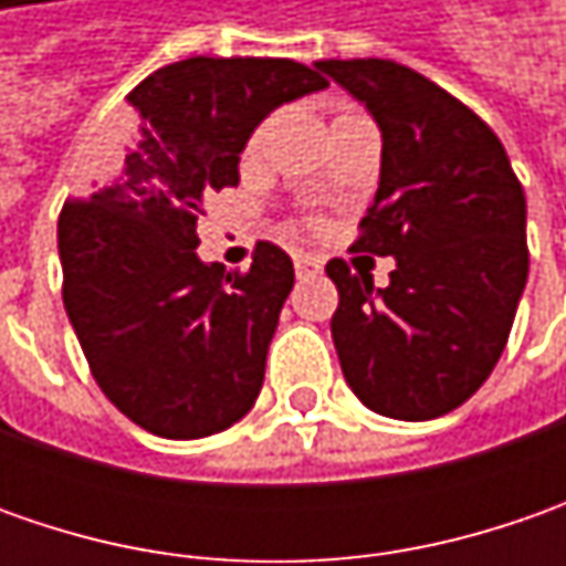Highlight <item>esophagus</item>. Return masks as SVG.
I'll list each match as a JSON object with an SVG mask.
<instances>
[{
    "instance_id": "esophagus-1",
    "label": "esophagus",
    "mask_w": 566,
    "mask_h": 566,
    "mask_svg": "<svg viewBox=\"0 0 566 566\" xmlns=\"http://www.w3.org/2000/svg\"><path fill=\"white\" fill-rule=\"evenodd\" d=\"M295 273L298 276H315V273L324 271V261L317 254H308V251H295Z\"/></svg>"
}]
</instances>
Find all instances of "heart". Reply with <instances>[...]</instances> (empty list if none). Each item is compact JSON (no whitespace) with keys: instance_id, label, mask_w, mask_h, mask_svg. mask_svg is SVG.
Listing matches in <instances>:
<instances>
[{"instance_id":"b5f03b06","label":"heart","mask_w":566,"mask_h":566,"mask_svg":"<svg viewBox=\"0 0 566 566\" xmlns=\"http://www.w3.org/2000/svg\"><path fill=\"white\" fill-rule=\"evenodd\" d=\"M264 144H268V122H261V125L249 135V142L242 147V160H245V164H254V160L264 154ZM308 223H315V220H308Z\"/></svg>"}]
</instances>
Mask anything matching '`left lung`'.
Listing matches in <instances>:
<instances>
[{
  "instance_id": "left-lung-1",
  "label": "left lung",
  "mask_w": 566,
  "mask_h": 566,
  "mask_svg": "<svg viewBox=\"0 0 566 566\" xmlns=\"http://www.w3.org/2000/svg\"><path fill=\"white\" fill-rule=\"evenodd\" d=\"M380 128V182L353 251L397 258L390 283L327 261L339 368L368 409L438 419L497 365L530 273L526 195L467 103L390 59H324Z\"/></svg>"
}]
</instances>
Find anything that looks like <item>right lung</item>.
Returning <instances> with one entry per match:
<instances>
[{
    "instance_id": "add662e5",
    "label": "right lung",
    "mask_w": 566,
    "mask_h": 566,
    "mask_svg": "<svg viewBox=\"0 0 566 566\" xmlns=\"http://www.w3.org/2000/svg\"><path fill=\"white\" fill-rule=\"evenodd\" d=\"M327 87L293 59L191 55L128 94L135 125L59 213L62 302L109 402L160 438H207L249 412L293 261L258 242L249 271L198 258L207 191L276 106Z\"/></svg>"
}]
</instances>
